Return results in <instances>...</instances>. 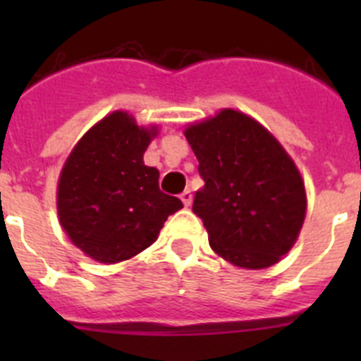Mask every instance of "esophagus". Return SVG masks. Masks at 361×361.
<instances>
[{
	"instance_id": "1",
	"label": "esophagus",
	"mask_w": 361,
	"mask_h": 361,
	"mask_svg": "<svg viewBox=\"0 0 361 361\" xmlns=\"http://www.w3.org/2000/svg\"><path fill=\"white\" fill-rule=\"evenodd\" d=\"M180 200L184 202V206H191V200H193V195H191V191L190 190H184L183 193H180Z\"/></svg>"
}]
</instances>
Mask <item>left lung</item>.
Wrapping results in <instances>:
<instances>
[{"instance_id": "obj_1", "label": "left lung", "mask_w": 361, "mask_h": 361, "mask_svg": "<svg viewBox=\"0 0 361 361\" xmlns=\"http://www.w3.org/2000/svg\"><path fill=\"white\" fill-rule=\"evenodd\" d=\"M184 133L204 180L193 213L202 219L213 251L245 269L279 262L305 219V188L286 149L235 110L191 124Z\"/></svg>"}]
</instances>
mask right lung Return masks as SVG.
I'll return each instance as SVG.
<instances>
[{"instance_id":"1","label":"right lung","mask_w":361,"mask_h":361,"mask_svg":"<svg viewBox=\"0 0 361 361\" xmlns=\"http://www.w3.org/2000/svg\"><path fill=\"white\" fill-rule=\"evenodd\" d=\"M155 128H139L114 111L82 137L66 159L57 213L70 240L97 262H123L157 238L166 219L183 208L159 188V170L142 155Z\"/></svg>"}]
</instances>
